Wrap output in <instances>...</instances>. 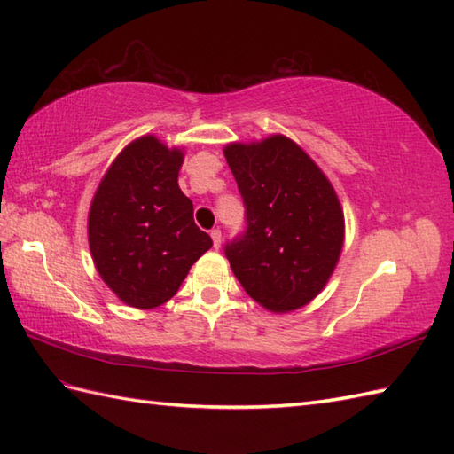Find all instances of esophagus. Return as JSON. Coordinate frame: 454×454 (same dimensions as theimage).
Here are the masks:
<instances>
[{
    "label": "esophagus",
    "instance_id": "1",
    "mask_svg": "<svg viewBox=\"0 0 454 454\" xmlns=\"http://www.w3.org/2000/svg\"><path fill=\"white\" fill-rule=\"evenodd\" d=\"M210 238H212V244H215V247L218 249L220 244H222V232H220V230L218 228L210 230Z\"/></svg>",
    "mask_w": 454,
    "mask_h": 454
}]
</instances>
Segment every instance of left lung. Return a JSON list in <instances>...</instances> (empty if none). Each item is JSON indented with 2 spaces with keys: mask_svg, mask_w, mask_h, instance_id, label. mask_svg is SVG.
<instances>
[{
  "mask_svg": "<svg viewBox=\"0 0 454 454\" xmlns=\"http://www.w3.org/2000/svg\"><path fill=\"white\" fill-rule=\"evenodd\" d=\"M246 207V232L226 244L230 267L255 302L277 314L306 306L340 262L345 220L330 179L291 138L224 148Z\"/></svg>",
  "mask_w": 454,
  "mask_h": 454,
  "instance_id": "8db88e82",
  "label": "left lung"
}]
</instances>
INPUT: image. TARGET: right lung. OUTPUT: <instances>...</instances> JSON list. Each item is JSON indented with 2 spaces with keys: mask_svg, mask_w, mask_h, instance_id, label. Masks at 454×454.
Wrapping results in <instances>:
<instances>
[{
  "mask_svg": "<svg viewBox=\"0 0 454 454\" xmlns=\"http://www.w3.org/2000/svg\"><path fill=\"white\" fill-rule=\"evenodd\" d=\"M183 150L140 137L105 173L90 207L93 263L124 304L150 310L179 291L212 239L179 189Z\"/></svg>",
  "mask_w": 454,
  "mask_h": 454,
  "instance_id": "obj_1",
  "label": "right lung"
}]
</instances>
